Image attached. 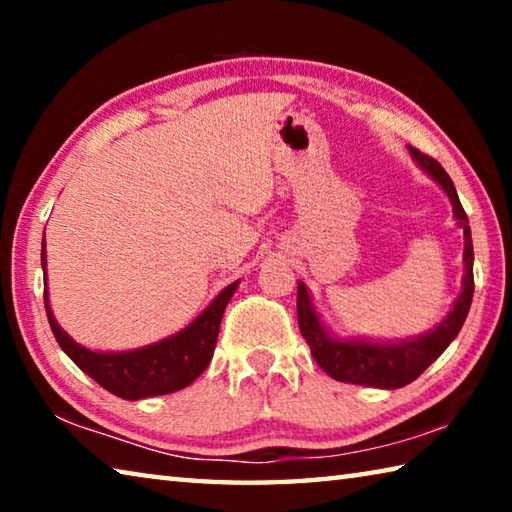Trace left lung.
I'll return each instance as SVG.
<instances>
[{
    "mask_svg": "<svg viewBox=\"0 0 512 512\" xmlns=\"http://www.w3.org/2000/svg\"><path fill=\"white\" fill-rule=\"evenodd\" d=\"M413 162L418 164L422 173L436 183L447 194L452 203V214L463 230L465 248H463V282L461 293L452 302V309L440 323L427 329V332L406 336V339H366V336H336L323 316L318 314L314 298L307 289L305 282H298V325L305 336L311 354L320 368L336 381H348V384H361L372 388H402L418 379L440 354H443L449 343H452L467 318V311L472 305L474 296V248H472V232L470 221L458 201L456 187L447 171L440 167L429 155L420 153L418 149L409 146Z\"/></svg>",
    "mask_w": 512,
    "mask_h": 512,
    "instance_id": "left-lung-1",
    "label": "left lung"
}]
</instances>
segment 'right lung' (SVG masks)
I'll return each instance as SVG.
<instances>
[{"mask_svg":"<svg viewBox=\"0 0 512 512\" xmlns=\"http://www.w3.org/2000/svg\"><path fill=\"white\" fill-rule=\"evenodd\" d=\"M42 239L40 264L45 273V309L56 341L63 352L79 366L85 375L92 377L108 393L121 397V400H144V397L167 395L183 391L201 372L210 366L214 357L216 339L223 311L230 298L235 296L241 280L228 284L214 300L198 314L192 323H187L176 334L142 345L133 350H90L76 343L51 311L49 287H47V248Z\"/></svg>","mask_w":512,"mask_h":512,"instance_id":"right-lung-1","label":"right lung"}]
</instances>
